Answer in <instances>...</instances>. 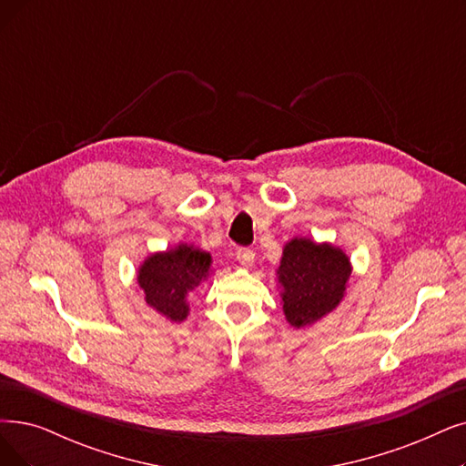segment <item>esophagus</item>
I'll return each instance as SVG.
<instances>
[{
	"label": "esophagus",
	"instance_id": "34e87169",
	"mask_svg": "<svg viewBox=\"0 0 466 466\" xmlns=\"http://www.w3.org/2000/svg\"><path fill=\"white\" fill-rule=\"evenodd\" d=\"M235 256H237V262L243 266V268H250L252 264H254V250L252 248H237V252H235Z\"/></svg>",
	"mask_w": 466,
	"mask_h": 466
}]
</instances>
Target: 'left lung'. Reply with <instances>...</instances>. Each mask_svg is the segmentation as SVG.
<instances>
[{
    "mask_svg": "<svg viewBox=\"0 0 466 466\" xmlns=\"http://www.w3.org/2000/svg\"><path fill=\"white\" fill-rule=\"evenodd\" d=\"M350 273V259L340 248L292 238L277 271L287 321L300 329L332 311L342 300Z\"/></svg>",
    "mask_w": 466,
    "mask_h": 466,
    "instance_id": "obj_1",
    "label": "left lung"
}]
</instances>
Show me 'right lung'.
Returning a JSON list of instances; mask_svg holds the SVG:
<instances>
[{"instance_id": "1", "label": "right lung", "mask_w": 466, "mask_h": 466, "mask_svg": "<svg viewBox=\"0 0 466 466\" xmlns=\"http://www.w3.org/2000/svg\"><path fill=\"white\" fill-rule=\"evenodd\" d=\"M208 252L179 245L168 252H157L139 268L137 283L145 290L147 304L172 321L187 318V294L208 275Z\"/></svg>"}]
</instances>
